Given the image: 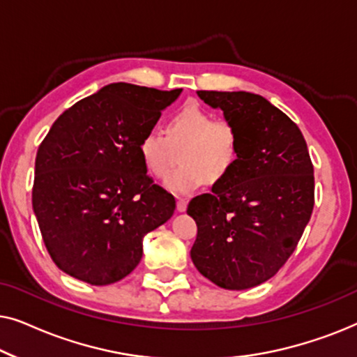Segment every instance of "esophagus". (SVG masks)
<instances>
[{
    "label": "esophagus",
    "instance_id": "34e87169",
    "mask_svg": "<svg viewBox=\"0 0 357 357\" xmlns=\"http://www.w3.org/2000/svg\"><path fill=\"white\" fill-rule=\"evenodd\" d=\"M185 209H187V202H185L183 198H178L177 199V211L178 213H183Z\"/></svg>",
    "mask_w": 357,
    "mask_h": 357
}]
</instances>
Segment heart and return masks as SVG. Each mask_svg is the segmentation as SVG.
Masks as SVG:
<instances>
[{
    "label": "heart",
    "mask_w": 357,
    "mask_h": 357,
    "mask_svg": "<svg viewBox=\"0 0 357 357\" xmlns=\"http://www.w3.org/2000/svg\"><path fill=\"white\" fill-rule=\"evenodd\" d=\"M182 167L165 180V187L188 195L204 180L221 182L238 159V133L231 121L187 105L169 120L165 135L151 130L139 141L141 159L155 178H165L175 164Z\"/></svg>",
    "instance_id": "1"
}]
</instances>
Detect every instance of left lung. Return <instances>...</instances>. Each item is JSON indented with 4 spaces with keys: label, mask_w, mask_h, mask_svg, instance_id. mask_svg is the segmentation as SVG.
<instances>
[{
    "label": "left lung",
    "mask_w": 357,
    "mask_h": 357,
    "mask_svg": "<svg viewBox=\"0 0 357 357\" xmlns=\"http://www.w3.org/2000/svg\"><path fill=\"white\" fill-rule=\"evenodd\" d=\"M238 133V159L187 213L198 226L192 261L224 289H250L280 271L314 209V165L289 116L252 92L198 91Z\"/></svg>",
    "instance_id": "obj_1"
}]
</instances>
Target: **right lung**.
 Listing matches in <instances>:
<instances>
[{
	"instance_id": "right-lung-1",
	"label": "right lung",
	"mask_w": 357,
	"mask_h": 357,
	"mask_svg": "<svg viewBox=\"0 0 357 357\" xmlns=\"http://www.w3.org/2000/svg\"><path fill=\"white\" fill-rule=\"evenodd\" d=\"M182 89L114 82L58 116L38 146L32 206L55 265L105 286L143 257V238L172 218L175 198L155 185L139 141Z\"/></svg>"
}]
</instances>
